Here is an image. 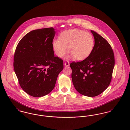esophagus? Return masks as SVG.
Masks as SVG:
<instances>
[{"label": "esophagus", "instance_id": "34e87169", "mask_svg": "<svg viewBox=\"0 0 130 130\" xmlns=\"http://www.w3.org/2000/svg\"><path fill=\"white\" fill-rule=\"evenodd\" d=\"M64 65H65V66L66 67L69 66V65H70V63H69V61H67V62H65V64H64Z\"/></svg>", "mask_w": 130, "mask_h": 130}]
</instances>
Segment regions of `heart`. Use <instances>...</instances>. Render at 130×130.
I'll use <instances>...</instances> for the list:
<instances>
[{
  "label": "heart",
  "instance_id": "1",
  "mask_svg": "<svg viewBox=\"0 0 130 130\" xmlns=\"http://www.w3.org/2000/svg\"><path fill=\"white\" fill-rule=\"evenodd\" d=\"M94 46V39L89 33L77 29H73L62 32L59 40H54L53 46L56 55L62 57L67 51L76 60L81 61L87 58L91 54Z\"/></svg>",
  "mask_w": 130,
  "mask_h": 130
}]
</instances>
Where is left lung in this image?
Wrapping results in <instances>:
<instances>
[{"instance_id": "8db88e82", "label": "left lung", "mask_w": 130, "mask_h": 130, "mask_svg": "<svg viewBox=\"0 0 130 130\" xmlns=\"http://www.w3.org/2000/svg\"><path fill=\"white\" fill-rule=\"evenodd\" d=\"M95 44L91 54L83 61L70 64L72 79L76 91L87 97L104 91L111 82L115 66L113 51L107 40L91 30Z\"/></svg>"}]
</instances>
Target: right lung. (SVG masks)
I'll use <instances>...</instances> for the list:
<instances>
[{"label":"right lung","mask_w":130,"mask_h":130,"mask_svg":"<svg viewBox=\"0 0 130 130\" xmlns=\"http://www.w3.org/2000/svg\"><path fill=\"white\" fill-rule=\"evenodd\" d=\"M53 27L31 31L18 44L14 69L23 91L41 97L54 89L57 76L63 69V61L54 56Z\"/></svg>","instance_id":"add662e5"}]
</instances>
